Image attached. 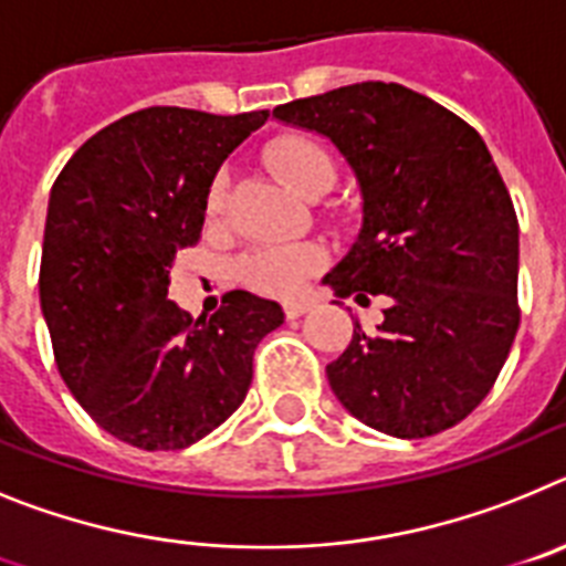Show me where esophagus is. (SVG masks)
Returning <instances> with one entry per match:
<instances>
[{"label":"esophagus","mask_w":566,"mask_h":566,"mask_svg":"<svg viewBox=\"0 0 566 566\" xmlns=\"http://www.w3.org/2000/svg\"><path fill=\"white\" fill-rule=\"evenodd\" d=\"M313 304L307 302V298H296V302H284L282 304V311H284V316L287 318H298V316H304V313L311 311Z\"/></svg>","instance_id":"esophagus-1"}]
</instances>
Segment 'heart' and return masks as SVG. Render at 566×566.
I'll list each match as a JSON object with an SVG mask.
<instances>
[{"label":"heart","instance_id":"1","mask_svg":"<svg viewBox=\"0 0 566 566\" xmlns=\"http://www.w3.org/2000/svg\"><path fill=\"white\" fill-rule=\"evenodd\" d=\"M264 159L273 167V174L304 199L327 193L336 179V165L331 154L307 136H282L270 142ZM228 170H219L210 181L208 213H222L228 201ZM322 264L324 250L316 244H276V248H259L244 255L239 262V279L264 296L290 298L296 296Z\"/></svg>","mask_w":566,"mask_h":566}]
</instances>
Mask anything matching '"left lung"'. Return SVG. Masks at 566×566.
Listing matches in <instances>:
<instances>
[{
    "mask_svg": "<svg viewBox=\"0 0 566 566\" xmlns=\"http://www.w3.org/2000/svg\"><path fill=\"white\" fill-rule=\"evenodd\" d=\"M327 136L365 196L358 242L324 276L336 296L387 298L327 365L358 421L424 439L467 419L507 361L518 307V219L488 145L453 111L396 82L279 105Z\"/></svg>",
    "mask_w": 566,
    "mask_h": 566,
    "instance_id": "left-lung-1",
    "label": "left lung"
}]
</instances>
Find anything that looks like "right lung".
Instances as JSON below:
<instances>
[{
    "label": "right lung",
    "mask_w": 566,
    "mask_h": 566,
    "mask_svg": "<svg viewBox=\"0 0 566 566\" xmlns=\"http://www.w3.org/2000/svg\"><path fill=\"white\" fill-rule=\"evenodd\" d=\"M268 116L145 107L91 136L53 181L39 268L53 358L125 444L205 439L242 405L255 347L284 322L248 290L199 322L167 298L176 253L201 239L216 170Z\"/></svg>",
    "instance_id": "right-lung-1"
}]
</instances>
